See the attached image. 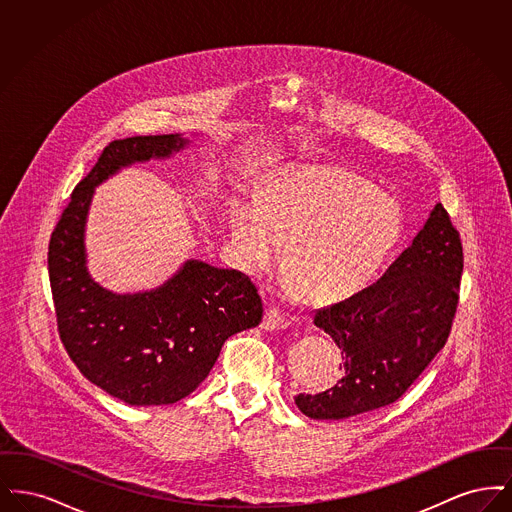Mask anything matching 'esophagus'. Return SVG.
Listing matches in <instances>:
<instances>
[{"instance_id": "esophagus-1", "label": "esophagus", "mask_w": 512, "mask_h": 512, "mask_svg": "<svg viewBox=\"0 0 512 512\" xmlns=\"http://www.w3.org/2000/svg\"><path fill=\"white\" fill-rule=\"evenodd\" d=\"M290 324H292V320L278 309H268L265 318H263V328L265 330H284Z\"/></svg>"}]
</instances>
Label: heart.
Listing matches in <instances>:
<instances>
[{"mask_svg": "<svg viewBox=\"0 0 512 512\" xmlns=\"http://www.w3.org/2000/svg\"><path fill=\"white\" fill-rule=\"evenodd\" d=\"M230 245L247 272L272 267L289 247L286 270L307 299L332 303L365 288L399 238L391 195L338 167H293L263 182L257 205L230 209Z\"/></svg>", "mask_w": 512, "mask_h": 512, "instance_id": "1", "label": "heart"}]
</instances>
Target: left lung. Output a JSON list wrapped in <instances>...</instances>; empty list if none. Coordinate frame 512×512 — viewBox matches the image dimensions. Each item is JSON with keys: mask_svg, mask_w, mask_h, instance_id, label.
Listing matches in <instances>:
<instances>
[{"mask_svg": "<svg viewBox=\"0 0 512 512\" xmlns=\"http://www.w3.org/2000/svg\"><path fill=\"white\" fill-rule=\"evenodd\" d=\"M463 265L461 234L438 203L378 282L315 315L341 349L343 372L330 390L299 393V411L341 420L395 403L451 334Z\"/></svg>", "mask_w": 512, "mask_h": 512, "instance_id": "obj_1", "label": "left lung"}]
</instances>
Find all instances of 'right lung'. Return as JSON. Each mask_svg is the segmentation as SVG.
Returning <instances> with one entry per match:
<instances>
[{
	"mask_svg": "<svg viewBox=\"0 0 512 512\" xmlns=\"http://www.w3.org/2000/svg\"><path fill=\"white\" fill-rule=\"evenodd\" d=\"M178 136H134L103 147L73 190L48 247L57 330L78 370L128 405H172L188 397L217 363L230 336L263 318L255 284L240 270L188 261L153 292L117 295L90 278L84 222L94 186L136 161L169 157Z\"/></svg>",
	"mask_w": 512,
	"mask_h": 512,
	"instance_id": "right-lung-1",
	"label": "right lung"
}]
</instances>
